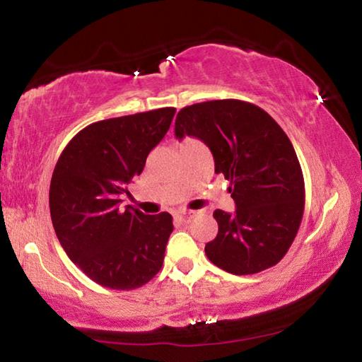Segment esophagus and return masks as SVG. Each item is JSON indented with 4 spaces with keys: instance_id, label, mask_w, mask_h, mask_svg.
<instances>
[{
    "instance_id": "obj_1",
    "label": "esophagus",
    "mask_w": 362,
    "mask_h": 362,
    "mask_svg": "<svg viewBox=\"0 0 362 362\" xmlns=\"http://www.w3.org/2000/svg\"><path fill=\"white\" fill-rule=\"evenodd\" d=\"M193 216H194V212H192V211H180V212H175V220L177 222H180V223H188L189 220L193 218Z\"/></svg>"
}]
</instances>
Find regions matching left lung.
Listing matches in <instances>:
<instances>
[{
  "instance_id": "8db88e82",
  "label": "left lung",
  "mask_w": 362,
  "mask_h": 362,
  "mask_svg": "<svg viewBox=\"0 0 362 362\" xmlns=\"http://www.w3.org/2000/svg\"><path fill=\"white\" fill-rule=\"evenodd\" d=\"M175 137L204 142L216 174L230 182L233 214L217 209L216 240L206 244L214 265L254 274L276 265L296 240L305 207V183L289 137L265 110L225 99L194 103L175 118Z\"/></svg>"
}]
</instances>
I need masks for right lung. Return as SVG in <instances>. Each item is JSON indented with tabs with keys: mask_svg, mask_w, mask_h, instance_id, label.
<instances>
[{
	"mask_svg": "<svg viewBox=\"0 0 362 362\" xmlns=\"http://www.w3.org/2000/svg\"><path fill=\"white\" fill-rule=\"evenodd\" d=\"M174 115L166 107L93 122L70 140L54 169L49 207L59 241L86 276L108 289H137L163 267L173 216L122 211L121 198Z\"/></svg>",
	"mask_w": 362,
	"mask_h": 362,
	"instance_id": "obj_1",
	"label": "right lung"
}]
</instances>
